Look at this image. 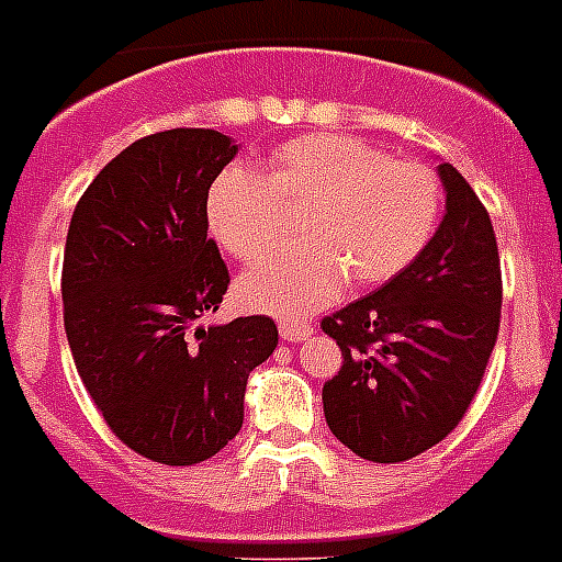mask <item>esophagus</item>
I'll return each instance as SVG.
<instances>
[{"label":"esophagus","instance_id":"34e87169","mask_svg":"<svg viewBox=\"0 0 562 562\" xmlns=\"http://www.w3.org/2000/svg\"><path fill=\"white\" fill-rule=\"evenodd\" d=\"M313 336V325L310 322H281V339L284 342H302Z\"/></svg>","mask_w":562,"mask_h":562}]
</instances>
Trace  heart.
Segmentation results:
<instances>
[{
    "instance_id": "b5f03b06",
    "label": "heart",
    "mask_w": 562,
    "mask_h": 562,
    "mask_svg": "<svg viewBox=\"0 0 562 562\" xmlns=\"http://www.w3.org/2000/svg\"><path fill=\"white\" fill-rule=\"evenodd\" d=\"M441 179L362 138L313 133L267 156L263 173L232 165L209 188L205 220L228 255L258 260L284 237V210L304 209L286 249L237 278V299L258 313L302 318L357 286L392 281L424 252L441 217Z\"/></svg>"
}]
</instances>
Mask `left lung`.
I'll list each match as a JSON object with an SVG mask.
<instances>
[{"mask_svg": "<svg viewBox=\"0 0 562 562\" xmlns=\"http://www.w3.org/2000/svg\"><path fill=\"white\" fill-rule=\"evenodd\" d=\"M447 209L401 276L322 322L342 368L322 389L330 432L376 464L432 450L459 426L499 336L502 269L482 200L450 161Z\"/></svg>", "mask_w": 562, "mask_h": 562, "instance_id": "obj_1", "label": "left lung"}]
</instances>
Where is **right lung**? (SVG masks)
<instances>
[{
	"instance_id": "add662e5",
	"label": "right lung",
	"mask_w": 562,
	"mask_h": 562,
	"mask_svg": "<svg viewBox=\"0 0 562 562\" xmlns=\"http://www.w3.org/2000/svg\"><path fill=\"white\" fill-rule=\"evenodd\" d=\"M237 145L217 130L133 142L92 179L63 255V322L89 397L119 441L188 467L244 426L249 371L278 345L269 316L196 327L228 290L205 200Z\"/></svg>"
}]
</instances>
